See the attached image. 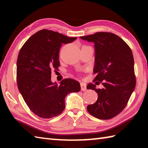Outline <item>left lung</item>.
Returning <instances> with one entry per match:
<instances>
[{
  "instance_id": "1",
  "label": "left lung",
  "mask_w": 148,
  "mask_h": 148,
  "mask_svg": "<svg viewBox=\"0 0 148 148\" xmlns=\"http://www.w3.org/2000/svg\"><path fill=\"white\" fill-rule=\"evenodd\" d=\"M75 40L53 31L41 30L27 40L17 61L18 89L30 110L44 119L61 114L70 92H79V82L72 79H51V71L60 66L59 52L62 44Z\"/></svg>"
}]
</instances>
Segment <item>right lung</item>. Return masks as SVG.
<instances>
[{
	"label": "right lung",
	"mask_w": 148,
	"mask_h": 148,
	"mask_svg": "<svg viewBox=\"0 0 148 148\" xmlns=\"http://www.w3.org/2000/svg\"><path fill=\"white\" fill-rule=\"evenodd\" d=\"M83 40L94 44L93 72L97 76L87 89L98 94L97 101L87 106V111L100 119L113 118L126 106L136 86L132 51L111 32H97Z\"/></svg>",
	"instance_id": "add662e5"
}]
</instances>
